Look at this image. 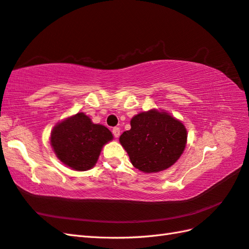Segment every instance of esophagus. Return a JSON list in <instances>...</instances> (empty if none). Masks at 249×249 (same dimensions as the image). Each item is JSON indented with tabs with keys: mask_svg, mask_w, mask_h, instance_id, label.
<instances>
[{
	"mask_svg": "<svg viewBox=\"0 0 249 249\" xmlns=\"http://www.w3.org/2000/svg\"><path fill=\"white\" fill-rule=\"evenodd\" d=\"M112 134H113V136L115 137V138H119L120 134H121V129L119 127H114L112 129Z\"/></svg>",
	"mask_w": 249,
	"mask_h": 249,
	"instance_id": "1",
	"label": "esophagus"
}]
</instances>
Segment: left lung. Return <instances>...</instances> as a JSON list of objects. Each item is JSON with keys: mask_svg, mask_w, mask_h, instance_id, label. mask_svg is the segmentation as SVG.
<instances>
[{"mask_svg": "<svg viewBox=\"0 0 249 249\" xmlns=\"http://www.w3.org/2000/svg\"><path fill=\"white\" fill-rule=\"evenodd\" d=\"M131 128L120 142L134 167L143 172L166 170L176 162L186 145L187 133L181 122L166 112L150 110L135 115Z\"/></svg>", "mask_w": 249, "mask_h": 249, "instance_id": "8db88e82", "label": "left lung"}]
</instances>
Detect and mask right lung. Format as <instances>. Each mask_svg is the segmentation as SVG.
Returning <instances> with one entry per match:
<instances>
[{
    "instance_id": "obj_1",
    "label": "right lung",
    "mask_w": 249,
    "mask_h": 249,
    "mask_svg": "<svg viewBox=\"0 0 249 249\" xmlns=\"http://www.w3.org/2000/svg\"><path fill=\"white\" fill-rule=\"evenodd\" d=\"M112 138L107 127L93 124L88 115L79 112L55 126L51 133V145L63 163L86 171L96 163L102 147Z\"/></svg>"
}]
</instances>
